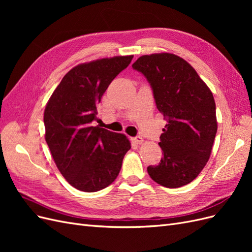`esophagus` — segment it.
<instances>
[{"label":"esophagus","instance_id":"esophagus-1","mask_svg":"<svg viewBox=\"0 0 252 252\" xmlns=\"http://www.w3.org/2000/svg\"><path fill=\"white\" fill-rule=\"evenodd\" d=\"M132 142L135 143V144H138V145H141V144H143L144 139L142 138V136L138 135V136H135V138H132Z\"/></svg>","mask_w":252,"mask_h":252}]
</instances>
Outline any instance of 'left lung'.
Segmentation results:
<instances>
[{
  "label": "left lung",
  "instance_id": "left-lung-1",
  "mask_svg": "<svg viewBox=\"0 0 252 252\" xmlns=\"http://www.w3.org/2000/svg\"><path fill=\"white\" fill-rule=\"evenodd\" d=\"M132 68L144 74L157 108L167 121L159 136L163 157L148 166L150 178L167 188L189 184L208 162L218 130L212 93L194 68L173 53L142 56Z\"/></svg>",
  "mask_w": 252,
  "mask_h": 252
}]
</instances>
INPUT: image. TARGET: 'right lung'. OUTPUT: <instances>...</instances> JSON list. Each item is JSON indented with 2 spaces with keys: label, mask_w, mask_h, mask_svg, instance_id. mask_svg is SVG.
Returning a JSON list of instances; mask_svg holds the SVG:
<instances>
[{
  "label": "right lung",
  "mask_w": 252,
  "mask_h": 252,
  "mask_svg": "<svg viewBox=\"0 0 252 252\" xmlns=\"http://www.w3.org/2000/svg\"><path fill=\"white\" fill-rule=\"evenodd\" d=\"M133 56L100 59L68 71L44 111L45 140L58 169L71 186L94 192L117 179L126 152L125 134L93 126L96 105Z\"/></svg>",
  "instance_id": "1"
}]
</instances>
